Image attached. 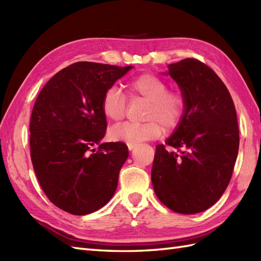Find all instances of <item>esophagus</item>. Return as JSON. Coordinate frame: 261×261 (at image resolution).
<instances>
[{
	"label": "esophagus",
	"mask_w": 261,
	"mask_h": 261,
	"mask_svg": "<svg viewBox=\"0 0 261 261\" xmlns=\"http://www.w3.org/2000/svg\"><path fill=\"white\" fill-rule=\"evenodd\" d=\"M137 145H135V143H127V149H129V150H132Z\"/></svg>",
	"instance_id": "obj_1"
}]
</instances>
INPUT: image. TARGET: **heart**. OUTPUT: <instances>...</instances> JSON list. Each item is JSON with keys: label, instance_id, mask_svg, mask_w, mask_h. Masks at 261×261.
Listing matches in <instances>:
<instances>
[{"label": "heart", "instance_id": "heart-1", "mask_svg": "<svg viewBox=\"0 0 261 261\" xmlns=\"http://www.w3.org/2000/svg\"><path fill=\"white\" fill-rule=\"evenodd\" d=\"M130 99L148 102L142 124L124 123L110 130L111 139L124 143L153 140L165 130H173L180 123L186 111V98L178 90H168L167 82L158 76L143 74L126 84ZM127 98L119 88L110 87L101 101L103 115L109 121L120 122L125 118Z\"/></svg>", "mask_w": 261, "mask_h": 261}]
</instances>
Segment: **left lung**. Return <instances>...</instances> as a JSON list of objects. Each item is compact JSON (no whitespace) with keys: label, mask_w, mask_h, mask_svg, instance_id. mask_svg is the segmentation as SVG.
<instances>
[{"label":"left lung","mask_w":261,"mask_h":261,"mask_svg":"<svg viewBox=\"0 0 261 261\" xmlns=\"http://www.w3.org/2000/svg\"><path fill=\"white\" fill-rule=\"evenodd\" d=\"M168 67L186 111L166 145L156 147L151 181L165 206L195 214L218 202L231 180L239 151L237 112L228 88L207 65L186 58Z\"/></svg>","instance_id":"8db88e82"}]
</instances>
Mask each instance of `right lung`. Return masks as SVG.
<instances>
[{
	"instance_id": "add662e5",
	"label": "right lung",
	"mask_w": 261,
	"mask_h": 261,
	"mask_svg": "<svg viewBox=\"0 0 261 261\" xmlns=\"http://www.w3.org/2000/svg\"><path fill=\"white\" fill-rule=\"evenodd\" d=\"M132 66L79 62L42 87L30 119V156L47 197L57 207L85 215L107 204L129 156L123 142L99 143L107 131L104 93Z\"/></svg>"
}]
</instances>
